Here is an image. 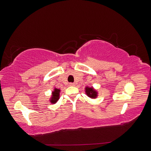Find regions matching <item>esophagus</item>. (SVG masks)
Instances as JSON below:
<instances>
[{
    "mask_svg": "<svg viewBox=\"0 0 151 151\" xmlns=\"http://www.w3.org/2000/svg\"><path fill=\"white\" fill-rule=\"evenodd\" d=\"M69 85H70V86H74V84H73V83H70V84H69Z\"/></svg>",
    "mask_w": 151,
    "mask_h": 151,
    "instance_id": "1",
    "label": "esophagus"
}]
</instances>
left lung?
Listing matches in <instances>:
<instances>
[{"mask_svg": "<svg viewBox=\"0 0 151 151\" xmlns=\"http://www.w3.org/2000/svg\"><path fill=\"white\" fill-rule=\"evenodd\" d=\"M85 92L86 94L88 95L91 98H96L98 96V92L96 90L93 89L92 87H86L85 88Z\"/></svg>", "mask_w": 151, "mask_h": 151, "instance_id": "8db88e82", "label": "left lung"}]
</instances>
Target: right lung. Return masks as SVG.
<instances>
[{
    "label": "right lung",
    "mask_w": 151,
    "mask_h": 151,
    "mask_svg": "<svg viewBox=\"0 0 151 151\" xmlns=\"http://www.w3.org/2000/svg\"><path fill=\"white\" fill-rule=\"evenodd\" d=\"M60 89L55 88L54 91L52 92V97L50 99V101L52 104H55L56 103L58 100L60 98Z\"/></svg>",
    "instance_id": "1"
}]
</instances>
